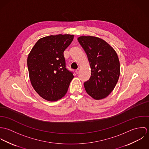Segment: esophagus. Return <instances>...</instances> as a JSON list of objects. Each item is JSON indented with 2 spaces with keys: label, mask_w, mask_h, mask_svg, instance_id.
<instances>
[{
  "label": "esophagus",
  "mask_w": 149,
  "mask_h": 149,
  "mask_svg": "<svg viewBox=\"0 0 149 149\" xmlns=\"http://www.w3.org/2000/svg\"><path fill=\"white\" fill-rule=\"evenodd\" d=\"M79 72H80V69H77L76 70V74H79Z\"/></svg>",
  "instance_id": "1"
}]
</instances>
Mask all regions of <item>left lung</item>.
<instances>
[{
  "label": "left lung",
  "mask_w": 149,
  "mask_h": 149,
  "mask_svg": "<svg viewBox=\"0 0 149 149\" xmlns=\"http://www.w3.org/2000/svg\"><path fill=\"white\" fill-rule=\"evenodd\" d=\"M78 41L86 53L91 69L89 80L84 83L87 93L96 100L108 96L116 85L120 63L115 50L103 40L81 36Z\"/></svg>",
  "instance_id": "1"
}]
</instances>
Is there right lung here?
Returning a JSON list of instances; mask_svg holds the SVG:
<instances>
[{
  "instance_id": "1",
  "label": "right lung",
  "mask_w": 149,
  "mask_h": 149,
  "mask_svg": "<svg viewBox=\"0 0 149 149\" xmlns=\"http://www.w3.org/2000/svg\"><path fill=\"white\" fill-rule=\"evenodd\" d=\"M74 35L58 34L40 39L27 58L31 85L44 99L54 102L61 99L74 77L66 67L64 50L73 40Z\"/></svg>"
}]
</instances>
